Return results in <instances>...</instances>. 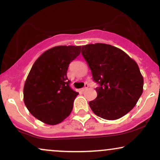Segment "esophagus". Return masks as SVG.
<instances>
[{
  "mask_svg": "<svg viewBox=\"0 0 160 160\" xmlns=\"http://www.w3.org/2000/svg\"><path fill=\"white\" fill-rule=\"evenodd\" d=\"M88 87H89V85H88V84L87 83H85V86H84V87L83 88H82V89H81V91H82V92H83L84 90H86V89H87V88Z\"/></svg>",
  "mask_w": 160,
  "mask_h": 160,
  "instance_id": "obj_1",
  "label": "esophagus"
}]
</instances>
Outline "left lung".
Segmentation results:
<instances>
[{"label":"left lung","mask_w":160,"mask_h":160,"mask_svg":"<svg viewBox=\"0 0 160 160\" xmlns=\"http://www.w3.org/2000/svg\"><path fill=\"white\" fill-rule=\"evenodd\" d=\"M81 53L98 87L89 102L95 115L114 120L135 107L143 92L144 79L135 60L122 49L106 44L82 46Z\"/></svg>","instance_id":"left-lung-1"}]
</instances>
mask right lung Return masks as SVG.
Wrapping results in <instances>:
<instances>
[{"label": "right lung", "mask_w": 160, "mask_h": 160, "mask_svg": "<svg viewBox=\"0 0 160 160\" xmlns=\"http://www.w3.org/2000/svg\"><path fill=\"white\" fill-rule=\"evenodd\" d=\"M80 49V46L52 47L33 65L24 86V102L29 112L41 122L60 123L72 111L79 93L70 87L67 71Z\"/></svg>", "instance_id": "add662e5"}]
</instances>
